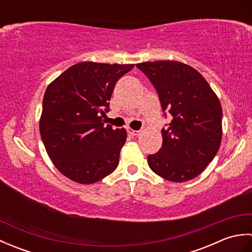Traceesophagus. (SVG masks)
Returning a JSON list of instances; mask_svg holds the SVG:
<instances>
[{
  "mask_svg": "<svg viewBox=\"0 0 252 252\" xmlns=\"http://www.w3.org/2000/svg\"><path fill=\"white\" fill-rule=\"evenodd\" d=\"M127 133H129L131 136L140 135V131H135V130H131V129H127Z\"/></svg>",
  "mask_w": 252,
  "mask_h": 252,
  "instance_id": "esophagus-1",
  "label": "esophagus"
}]
</instances>
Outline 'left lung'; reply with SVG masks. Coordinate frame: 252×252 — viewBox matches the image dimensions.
<instances>
[{"instance_id":"8db88e82","label":"left lung","mask_w":252,"mask_h":252,"mask_svg":"<svg viewBox=\"0 0 252 252\" xmlns=\"http://www.w3.org/2000/svg\"><path fill=\"white\" fill-rule=\"evenodd\" d=\"M136 67L156 89L162 111L172 120L161 130L162 147L148 155L155 173L171 182L199 175L220 148L222 107L196 69L174 61L145 62Z\"/></svg>"}]
</instances>
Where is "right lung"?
Listing matches in <instances>:
<instances>
[{
  "label": "right lung",
  "instance_id": "1",
  "mask_svg": "<svg viewBox=\"0 0 252 252\" xmlns=\"http://www.w3.org/2000/svg\"><path fill=\"white\" fill-rule=\"evenodd\" d=\"M133 67L79 63L47 87L41 137L53 163L68 179L93 184L118 167L126 131L105 126L103 117L117 81Z\"/></svg>",
  "mask_w": 252,
  "mask_h": 252
}]
</instances>
